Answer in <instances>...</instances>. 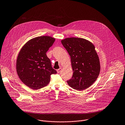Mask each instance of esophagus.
I'll use <instances>...</instances> for the list:
<instances>
[{
  "mask_svg": "<svg viewBox=\"0 0 125 125\" xmlns=\"http://www.w3.org/2000/svg\"><path fill=\"white\" fill-rule=\"evenodd\" d=\"M61 70H62V69H61V68H59V69H57V73H60V72H61Z\"/></svg>",
  "mask_w": 125,
  "mask_h": 125,
  "instance_id": "1",
  "label": "esophagus"
}]
</instances>
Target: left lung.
Returning a JSON list of instances; mask_svg holds the SVG:
<instances>
[{
    "instance_id": "8db88e82",
    "label": "left lung",
    "mask_w": 125,
    "mask_h": 125,
    "mask_svg": "<svg viewBox=\"0 0 125 125\" xmlns=\"http://www.w3.org/2000/svg\"><path fill=\"white\" fill-rule=\"evenodd\" d=\"M61 43L71 56L73 75L67 82L73 89L82 91L97 79L100 71L98 56L91 42L81 38L70 37Z\"/></svg>"
}]
</instances>
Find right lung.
<instances>
[{
  "label": "right lung",
  "instance_id": "add662e5",
  "mask_svg": "<svg viewBox=\"0 0 125 125\" xmlns=\"http://www.w3.org/2000/svg\"><path fill=\"white\" fill-rule=\"evenodd\" d=\"M55 38L48 36L35 37L28 41L21 49L16 60L17 74L26 86L38 90L47 86L51 75L56 74L46 52Z\"/></svg>",
  "mask_w": 125,
  "mask_h": 125
}]
</instances>
